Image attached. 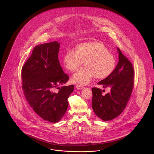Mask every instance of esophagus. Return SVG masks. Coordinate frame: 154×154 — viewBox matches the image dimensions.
<instances>
[{
    "instance_id": "obj_1",
    "label": "esophagus",
    "mask_w": 154,
    "mask_h": 154,
    "mask_svg": "<svg viewBox=\"0 0 154 154\" xmlns=\"http://www.w3.org/2000/svg\"><path fill=\"white\" fill-rule=\"evenodd\" d=\"M75 87H76V88L78 89V90H81V89H82V88L84 87V86H83V85H75Z\"/></svg>"
}]
</instances>
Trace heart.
<instances>
[{"label": "heart", "mask_w": 154, "mask_h": 154, "mask_svg": "<svg viewBox=\"0 0 154 154\" xmlns=\"http://www.w3.org/2000/svg\"><path fill=\"white\" fill-rule=\"evenodd\" d=\"M84 61L85 67L79 69L71 77L73 83L80 85L88 83L94 77L103 79L114 70L116 59L113 54L99 41H90L78 44L75 51L69 49L64 57L65 68L75 71Z\"/></svg>", "instance_id": "obj_1"}]
</instances>
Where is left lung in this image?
Segmentation results:
<instances>
[{"instance_id":"left-lung-1","label":"left lung","mask_w":154,"mask_h":154,"mask_svg":"<svg viewBox=\"0 0 154 154\" xmlns=\"http://www.w3.org/2000/svg\"><path fill=\"white\" fill-rule=\"evenodd\" d=\"M118 50L119 63L116 67L108 77L98 83L104 88L110 87V92L104 95L100 88H92L93 110L104 121L116 118L123 111L134 88V66L119 48Z\"/></svg>"}]
</instances>
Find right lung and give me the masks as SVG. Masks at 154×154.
<instances>
[{
  "label": "right lung",
  "mask_w": 154,
  "mask_h": 154,
  "mask_svg": "<svg viewBox=\"0 0 154 154\" xmlns=\"http://www.w3.org/2000/svg\"><path fill=\"white\" fill-rule=\"evenodd\" d=\"M60 43L36 45L22 68V88L29 106L42 119L56 123L65 115L74 85L62 86L69 79L58 60ZM59 88L58 92L54 89Z\"/></svg>",
  "instance_id": "obj_1"
}]
</instances>
